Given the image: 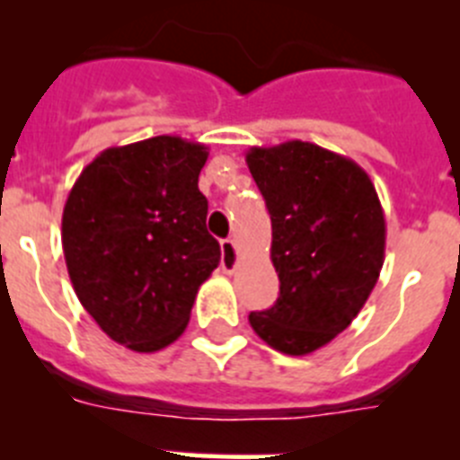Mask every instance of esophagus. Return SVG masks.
Masks as SVG:
<instances>
[{
    "label": "esophagus",
    "mask_w": 460,
    "mask_h": 460,
    "mask_svg": "<svg viewBox=\"0 0 460 460\" xmlns=\"http://www.w3.org/2000/svg\"><path fill=\"white\" fill-rule=\"evenodd\" d=\"M239 265L237 258V246H234L233 239H223L221 242V270L226 274H233Z\"/></svg>",
    "instance_id": "obj_1"
}]
</instances>
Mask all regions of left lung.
I'll list each match as a JSON object with an SVG mask.
<instances>
[{"mask_svg":"<svg viewBox=\"0 0 460 460\" xmlns=\"http://www.w3.org/2000/svg\"><path fill=\"white\" fill-rule=\"evenodd\" d=\"M246 165L270 209L280 280L274 306L249 323L274 350L311 355L350 327L380 279V198L367 170L313 142L251 147Z\"/></svg>","mask_w":460,"mask_h":460,"instance_id":"obj_1","label":"left lung"}]
</instances>
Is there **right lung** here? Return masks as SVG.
<instances>
[{
	"label": "right lung",
	"instance_id": "1",
	"mask_svg": "<svg viewBox=\"0 0 460 460\" xmlns=\"http://www.w3.org/2000/svg\"><path fill=\"white\" fill-rule=\"evenodd\" d=\"M200 142L156 136L108 147L73 184L62 246L73 290L115 343L156 352L184 334L195 295L218 267L198 177Z\"/></svg>",
	"mask_w": 460,
	"mask_h": 460
}]
</instances>
